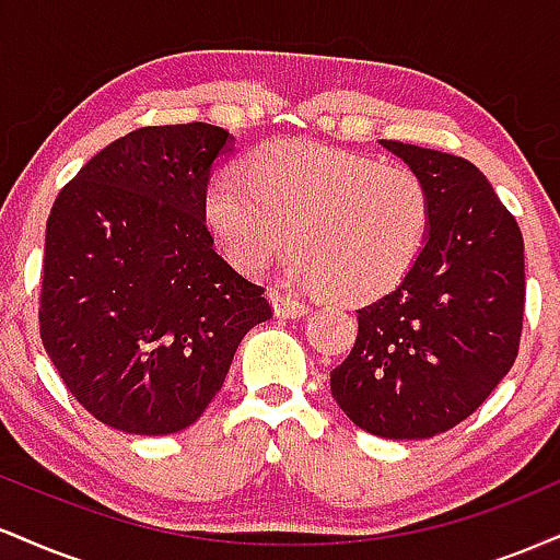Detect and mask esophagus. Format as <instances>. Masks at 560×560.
Wrapping results in <instances>:
<instances>
[{
    "instance_id": "obj_1",
    "label": "esophagus",
    "mask_w": 560,
    "mask_h": 560,
    "mask_svg": "<svg viewBox=\"0 0 560 560\" xmlns=\"http://www.w3.org/2000/svg\"><path fill=\"white\" fill-rule=\"evenodd\" d=\"M271 305H273V313L279 318H302V316H307V305H305V302L289 298V294H284V292H276V289L271 292Z\"/></svg>"
}]
</instances>
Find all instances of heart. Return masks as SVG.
I'll use <instances>...</instances> for the list:
<instances>
[{
    "mask_svg": "<svg viewBox=\"0 0 560 560\" xmlns=\"http://www.w3.org/2000/svg\"><path fill=\"white\" fill-rule=\"evenodd\" d=\"M432 202L408 165L300 139L260 144L240 171L205 184L202 221L236 271L258 276L281 253L284 271L334 300L392 292L419 260Z\"/></svg>",
    "mask_w": 560,
    "mask_h": 560,
    "instance_id": "heart-1",
    "label": "heart"
}]
</instances>
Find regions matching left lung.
Here are the masks:
<instances>
[{
    "instance_id": "8db88e82",
    "label": "left lung",
    "mask_w": 560,
    "mask_h": 560,
    "mask_svg": "<svg viewBox=\"0 0 560 560\" xmlns=\"http://www.w3.org/2000/svg\"><path fill=\"white\" fill-rule=\"evenodd\" d=\"M423 178L429 234L410 273L358 307V339L331 395L363 432L429 440L503 382L524 318V240L485 173L464 158L382 139Z\"/></svg>"
}]
</instances>
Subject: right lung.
<instances>
[{
	"label": "right lung",
	"mask_w": 560,
	"mask_h": 560,
	"mask_svg": "<svg viewBox=\"0 0 560 560\" xmlns=\"http://www.w3.org/2000/svg\"><path fill=\"white\" fill-rule=\"evenodd\" d=\"M234 137L150 126L96 152L47 221L42 342L70 395L126 434L191 427L234 352L273 316L215 253L202 191Z\"/></svg>",
	"instance_id": "1"
}]
</instances>
